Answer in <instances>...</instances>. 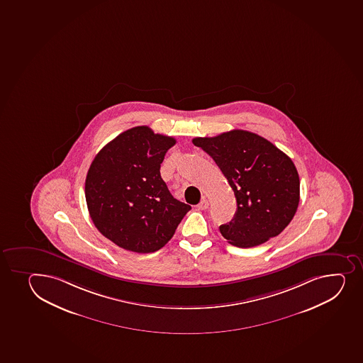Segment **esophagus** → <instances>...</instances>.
I'll return each instance as SVG.
<instances>
[{
  "mask_svg": "<svg viewBox=\"0 0 363 363\" xmlns=\"http://www.w3.org/2000/svg\"><path fill=\"white\" fill-rule=\"evenodd\" d=\"M208 205H210V203H208V200L203 199V200H201V202H200L196 207H198L199 210H207V208H208Z\"/></svg>",
  "mask_w": 363,
  "mask_h": 363,
  "instance_id": "obj_1",
  "label": "esophagus"
}]
</instances>
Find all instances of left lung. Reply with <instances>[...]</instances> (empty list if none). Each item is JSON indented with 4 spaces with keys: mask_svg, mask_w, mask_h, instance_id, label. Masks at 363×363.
Masks as SVG:
<instances>
[{
    "mask_svg": "<svg viewBox=\"0 0 363 363\" xmlns=\"http://www.w3.org/2000/svg\"><path fill=\"white\" fill-rule=\"evenodd\" d=\"M220 168L237 200L235 217L219 230L228 243L257 247L280 235L300 200L299 174L286 153L261 135L232 130L193 139Z\"/></svg>",
    "mask_w": 363,
    "mask_h": 363,
    "instance_id": "left-lung-1",
    "label": "left lung"
}]
</instances>
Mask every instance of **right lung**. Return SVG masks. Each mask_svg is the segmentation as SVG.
<instances>
[{"label": "right lung", "mask_w": 363, "mask_h": 363, "mask_svg": "<svg viewBox=\"0 0 363 363\" xmlns=\"http://www.w3.org/2000/svg\"><path fill=\"white\" fill-rule=\"evenodd\" d=\"M175 143L137 126L120 133L91 162L84 188L90 218L118 247L139 254L160 250L191 210L170 194L160 172Z\"/></svg>", "instance_id": "obj_1"}]
</instances>
